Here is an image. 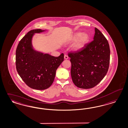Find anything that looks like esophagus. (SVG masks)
I'll list each match as a JSON object with an SVG mask.
<instances>
[{
	"label": "esophagus",
	"mask_w": 128,
	"mask_h": 128,
	"mask_svg": "<svg viewBox=\"0 0 128 128\" xmlns=\"http://www.w3.org/2000/svg\"><path fill=\"white\" fill-rule=\"evenodd\" d=\"M64 58H65V59H66V60L68 59V55H64Z\"/></svg>",
	"instance_id": "34e87169"
}]
</instances>
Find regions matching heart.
Masks as SVG:
<instances>
[{
    "label": "heart",
    "mask_w": 128,
    "mask_h": 128,
    "mask_svg": "<svg viewBox=\"0 0 128 128\" xmlns=\"http://www.w3.org/2000/svg\"><path fill=\"white\" fill-rule=\"evenodd\" d=\"M79 40L76 42L74 45V48L75 50H79L83 47L85 44L88 42L89 40V36L86 34H83L82 32H78L74 35L72 38L71 40L76 42L77 40Z\"/></svg>",
    "instance_id": "heart-1"
}]
</instances>
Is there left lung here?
Returning a JSON list of instances; mask_svg holds the SVG:
<instances>
[{
	"label": "left lung",
	"instance_id": "obj_1",
	"mask_svg": "<svg viewBox=\"0 0 128 128\" xmlns=\"http://www.w3.org/2000/svg\"><path fill=\"white\" fill-rule=\"evenodd\" d=\"M71 63L72 80L77 87L93 88L105 76L109 69L110 50L108 42L95 28L94 40L76 52L68 53Z\"/></svg>",
	"mask_w": 128,
	"mask_h": 128
}]
</instances>
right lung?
<instances>
[{
	"label": "right lung",
	"instance_id": "1",
	"mask_svg": "<svg viewBox=\"0 0 128 128\" xmlns=\"http://www.w3.org/2000/svg\"><path fill=\"white\" fill-rule=\"evenodd\" d=\"M41 29L29 31L18 44L16 52V70L29 87L37 90L48 88L53 83L58 68L64 60V54L54 57L35 52L32 48V39Z\"/></svg>",
	"mask_w": 128,
	"mask_h": 128
}]
</instances>
